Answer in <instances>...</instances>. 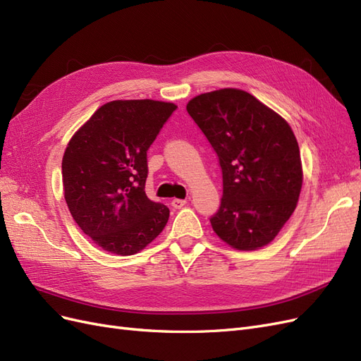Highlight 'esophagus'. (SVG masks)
Here are the masks:
<instances>
[{"mask_svg":"<svg viewBox=\"0 0 361 361\" xmlns=\"http://www.w3.org/2000/svg\"><path fill=\"white\" fill-rule=\"evenodd\" d=\"M185 204H187V200H182V199H173L171 200V206L174 207V209H180V207H183Z\"/></svg>","mask_w":361,"mask_h":361,"instance_id":"1","label":"esophagus"}]
</instances>
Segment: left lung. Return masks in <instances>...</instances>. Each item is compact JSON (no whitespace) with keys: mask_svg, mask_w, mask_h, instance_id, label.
<instances>
[{"mask_svg":"<svg viewBox=\"0 0 361 361\" xmlns=\"http://www.w3.org/2000/svg\"><path fill=\"white\" fill-rule=\"evenodd\" d=\"M187 111L218 157L223 199L214 232L238 250H256L277 236L297 206L302 169L290 126L244 90L195 96Z\"/></svg>","mask_w":361,"mask_h":361,"instance_id":"obj_1","label":"left lung"}]
</instances>
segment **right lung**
<instances>
[{"label":"right lung","instance_id":"1","mask_svg":"<svg viewBox=\"0 0 361 361\" xmlns=\"http://www.w3.org/2000/svg\"><path fill=\"white\" fill-rule=\"evenodd\" d=\"M176 105L113 101L80 128L64 152V199L75 223L110 253H138L162 232L170 211L150 200L147 150Z\"/></svg>","mask_w":361,"mask_h":361}]
</instances>
